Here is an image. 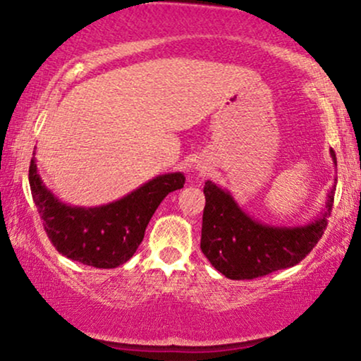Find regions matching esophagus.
I'll return each mask as SVG.
<instances>
[{
	"label": "esophagus",
	"mask_w": 361,
	"mask_h": 361,
	"mask_svg": "<svg viewBox=\"0 0 361 361\" xmlns=\"http://www.w3.org/2000/svg\"><path fill=\"white\" fill-rule=\"evenodd\" d=\"M197 169H198V171H202V173H205V171H207V168H205V166H202V164H197Z\"/></svg>",
	"instance_id": "esophagus-1"
}]
</instances>
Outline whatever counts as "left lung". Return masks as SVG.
I'll use <instances>...</instances> for the list:
<instances>
[{
	"instance_id": "left-lung-1",
	"label": "left lung",
	"mask_w": 361,
	"mask_h": 361,
	"mask_svg": "<svg viewBox=\"0 0 361 361\" xmlns=\"http://www.w3.org/2000/svg\"><path fill=\"white\" fill-rule=\"evenodd\" d=\"M336 166V154L331 149ZM336 183V181H334ZM336 185L322 212L304 226H270L247 215L227 190L205 181L202 252L231 280H252L300 263L324 234Z\"/></svg>"
}]
</instances>
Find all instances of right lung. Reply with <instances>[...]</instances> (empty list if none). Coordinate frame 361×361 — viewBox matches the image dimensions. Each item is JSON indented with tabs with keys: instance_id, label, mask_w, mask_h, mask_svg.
Returning a JSON list of instances; mask_svg holds the SVG:
<instances>
[{
	"instance_id": "add662e5",
	"label": "right lung",
	"mask_w": 361,
	"mask_h": 361,
	"mask_svg": "<svg viewBox=\"0 0 361 361\" xmlns=\"http://www.w3.org/2000/svg\"><path fill=\"white\" fill-rule=\"evenodd\" d=\"M28 181L45 233L61 255L88 267L117 268L137 251L147 224L164 197L183 188L185 175H159L120 200L100 207L61 202L44 185L35 157L30 161Z\"/></svg>"
}]
</instances>
